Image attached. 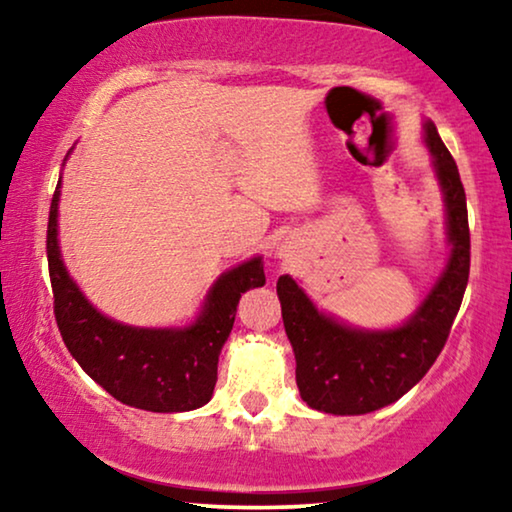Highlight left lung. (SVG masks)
I'll return each instance as SVG.
<instances>
[{
  "label": "left lung",
  "instance_id": "1",
  "mask_svg": "<svg viewBox=\"0 0 512 512\" xmlns=\"http://www.w3.org/2000/svg\"><path fill=\"white\" fill-rule=\"evenodd\" d=\"M424 130L445 193L452 256L445 275L415 317L396 331H356L314 310L289 275L277 279L284 328L296 354V384L303 401L314 410L366 415L398 401L429 373L443 352L464 300L471 270L464 184L436 125L429 121Z\"/></svg>",
  "mask_w": 512,
  "mask_h": 512
}]
</instances>
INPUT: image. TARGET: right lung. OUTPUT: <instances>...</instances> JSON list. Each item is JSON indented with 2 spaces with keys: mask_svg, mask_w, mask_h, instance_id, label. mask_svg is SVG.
<instances>
[{
  "mask_svg": "<svg viewBox=\"0 0 512 512\" xmlns=\"http://www.w3.org/2000/svg\"><path fill=\"white\" fill-rule=\"evenodd\" d=\"M60 181L46 230L53 312L69 354L116 401L149 412H186L205 405L216 384L221 347L235 324L242 293L265 284L261 258L226 272L209 291L205 312L184 331L116 324L93 310L69 279L58 249Z\"/></svg>",
  "mask_w": 512,
  "mask_h": 512,
  "instance_id": "obj_1",
  "label": "right lung"
}]
</instances>
